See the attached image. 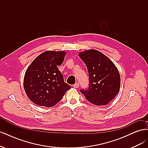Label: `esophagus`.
Listing matches in <instances>:
<instances>
[{
    "mask_svg": "<svg viewBox=\"0 0 148 148\" xmlns=\"http://www.w3.org/2000/svg\"><path fill=\"white\" fill-rule=\"evenodd\" d=\"M73 88H78V86H79V83H75V84H73Z\"/></svg>",
    "mask_w": 148,
    "mask_h": 148,
    "instance_id": "34e87169",
    "label": "esophagus"
}]
</instances>
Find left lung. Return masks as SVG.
I'll return each instance as SVG.
<instances>
[{"label":"left lung","mask_w":148,"mask_h":148,"mask_svg":"<svg viewBox=\"0 0 148 148\" xmlns=\"http://www.w3.org/2000/svg\"><path fill=\"white\" fill-rule=\"evenodd\" d=\"M88 69L89 84L88 89H81L85 98L96 106H105L118 94L120 77L114 64L104 53L94 49L78 54Z\"/></svg>","instance_id":"obj_1"}]
</instances>
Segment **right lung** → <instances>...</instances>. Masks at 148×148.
Here are the masks:
<instances>
[{"mask_svg":"<svg viewBox=\"0 0 148 148\" xmlns=\"http://www.w3.org/2000/svg\"><path fill=\"white\" fill-rule=\"evenodd\" d=\"M66 52L47 51L32 62L24 77V89L29 99L40 106L57 104L71 86L64 82L57 66L63 63Z\"/></svg>","mask_w":148,"mask_h":148,"instance_id":"1","label":"right lung"}]
</instances>
